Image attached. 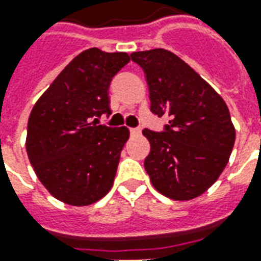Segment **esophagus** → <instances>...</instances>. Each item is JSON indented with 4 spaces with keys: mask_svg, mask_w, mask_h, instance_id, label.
<instances>
[{
    "mask_svg": "<svg viewBox=\"0 0 261 261\" xmlns=\"http://www.w3.org/2000/svg\"><path fill=\"white\" fill-rule=\"evenodd\" d=\"M131 136H140L141 134V130L140 128H130Z\"/></svg>",
    "mask_w": 261,
    "mask_h": 261,
    "instance_id": "1",
    "label": "esophagus"
}]
</instances>
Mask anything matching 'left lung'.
<instances>
[{"instance_id":"obj_1","label":"left lung","mask_w":261,"mask_h":261,"mask_svg":"<svg viewBox=\"0 0 261 261\" xmlns=\"http://www.w3.org/2000/svg\"><path fill=\"white\" fill-rule=\"evenodd\" d=\"M147 76L151 112L168 116L165 131H142L151 145L144 168L165 197L187 201L218 180L236 131L229 109L207 81L165 48L131 53Z\"/></svg>"}]
</instances>
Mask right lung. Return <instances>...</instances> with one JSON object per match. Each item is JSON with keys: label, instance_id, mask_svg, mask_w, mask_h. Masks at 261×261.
Instances as JSON below:
<instances>
[{"label": "right lung", "instance_id": "right-lung-1", "mask_svg": "<svg viewBox=\"0 0 261 261\" xmlns=\"http://www.w3.org/2000/svg\"><path fill=\"white\" fill-rule=\"evenodd\" d=\"M128 61L123 51L88 48L60 72L32 109L26 152L39 180L60 201L85 207L113 186L130 131L91 119L112 113L109 86Z\"/></svg>", "mask_w": 261, "mask_h": 261}]
</instances>
